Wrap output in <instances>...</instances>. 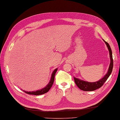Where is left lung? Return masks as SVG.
Returning a JSON list of instances; mask_svg holds the SVG:
<instances>
[{
	"mask_svg": "<svg viewBox=\"0 0 120 120\" xmlns=\"http://www.w3.org/2000/svg\"><path fill=\"white\" fill-rule=\"evenodd\" d=\"M104 41V40H103ZM106 44L107 48L109 49V55H110V63L109 67V68L108 72L106 73V75L104 76V78L100 79L96 82H85L84 81H82L79 79L75 78L74 77V80L75 84L76 86L80 89L81 90L84 91H94L95 90L99 89L104 84V82H106V81L109 78V75L111 74L112 70L113 68V59H112V51L111 50L109 44L106 41H104Z\"/></svg>",
	"mask_w": 120,
	"mask_h": 120,
	"instance_id": "1",
	"label": "left lung"
}]
</instances>
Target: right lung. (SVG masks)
<instances>
[{
    "label": "right lung",
    "mask_w": 120,
    "mask_h": 120,
    "mask_svg": "<svg viewBox=\"0 0 120 120\" xmlns=\"http://www.w3.org/2000/svg\"><path fill=\"white\" fill-rule=\"evenodd\" d=\"M57 69H55L54 71H53V73L52 75V77L51 79L49 82V83L48 85L46 86L45 88L42 89L41 90H38V91H36L35 92H26L25 91H23L25 93L28 94H30V95H41V94H44L45 93H47L49 90H50V89L51 88L52 85H53L54 83V79H55V74H56V72L57 71Z\"/></svg>",
    "instance_id": "obj_1"
}]
</instances>
